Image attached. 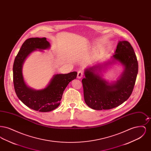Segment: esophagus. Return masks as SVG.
Listing matches in <instances>:
<instances>
[{"instance_id":"34e87169","label":"esophagus","mask_w":151,"mask_h":151,"mask_svg":"<svg viewBox=\"0 0 151 151\" xmlns=\"http://www.w3.org/2000/svg\"><path fill=\"white\" fill-rule=\"evenodd\" d=\"M83 76V73L81 71H79V72H78V75H77V78L78 79H81Z\"/></svg>"}]
</instances>
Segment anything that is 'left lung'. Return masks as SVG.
Here are the masks:
<instances>
[{
  "instance_id": "8db88e82",
  "label": "left lung",
  "mask_w": 151,
  "mask_h": 151,
  "mask_svg": "<svg viewBox=\"0 0 151 151\" xmlns=\"http://www.w3.org/2000/svg\"><path fill=\"white\" fill-rule=\"evenodd\" d=\"M119 64L124 70L116 81L109 82L103 78V72L111 65ZM138 72L134 50L126 41H119L114 54L104 63H97L84 70L82 80L86 105L97 110H108L121 105L133 91Z\"/></svg>"
}]
</instances>
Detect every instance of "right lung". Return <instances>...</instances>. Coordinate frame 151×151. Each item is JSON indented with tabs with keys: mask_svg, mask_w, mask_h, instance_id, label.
<instances>
[{
	"mask_svg": "<svg viewBox=\"0 0 151 151\" xmlns=\"http://www.w3.org/2000/svg\"><path fill=\"white\" fill-rule=\"evenodd\" d=\"M50 43L46 38H30L23 44L15 58L13 65L14 91L19 100L27 106L40 112L50 111L59 106L65 88L76 79V71L68 73L54 75L44 88L35 89L29 87L25 81L22 66L26 59L32 52L50 48Z\"/></svg>",
	"mask_w": 151,
	"mask_h": 151,
	"instance_id": "add662e5",
	"label": "right lung"
}]
</instances>
